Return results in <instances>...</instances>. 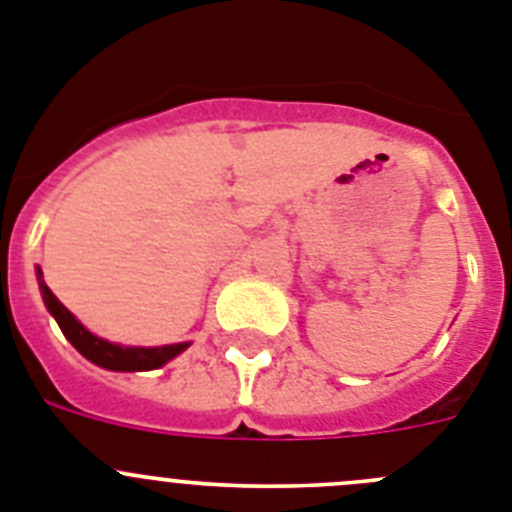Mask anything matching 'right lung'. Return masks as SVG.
<instances>
[{
  "instance_id": "add662e5",
  "label": "right lung",
  "mask_w": 512,
  "mask_h": 512,
  "mask_svg": "<svg viewBox=\"0 0 512 512\" xmlns=\"http://www.w3.org/2000/svg\"><path fill=\"white\" fill-rule=\"evenodd\" d=\"M38 284L43 292L45 307L51 310L56 318L58 328L63 330V336L69 338L71 346L79 351L81 356H87L92 364L102 366V369H112V372H148V369H158L174 356H179L189 343H174V346H161V348H133V346H117V343L102 341V338L92 336L79 320L71 315L66 307L58 302L48 284L43 282V271L38 269Z\"/></svg>"
}]
</instances>
